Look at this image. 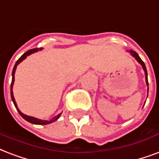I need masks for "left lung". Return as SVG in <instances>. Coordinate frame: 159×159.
I'll return each instance as SVG.
<instances>
[{"instance_id":"obj_1","label":"left lung","mask_w":159,"mask_h":159,"mask_svg":"<svg viewBox=\"0 0 159 159\" xmlns=\"http://www.w3.org/2000/svg\"><path fill=\"white\" fill-rule=\"evenodd\" d=\"M129 52L131 53V55L133 56V57L135 58V59H136V60L139 61V63L141 64V66H143V69L144 72H145V80H146V84H147V86L148 87V71H147V69H146V66H145V64H144L143 61H142L141 58L139 57V54H138L136 52L130 50L129 51Z\"/></svg>"}]
</instances>
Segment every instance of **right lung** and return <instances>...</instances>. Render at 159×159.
Instances as JSON below:
<instances>
[{"label":"right lung","mask_w":159,"mask_h":159,"mask_svg":"<svg viewBox=\"0 0 159 159\" xmlns=\"http://www.w3.org/2000/svg\"><path fill=\"white\" fill-rule=\"evenodd\" d=\"M42 50V48H34V49H31V50L27 51L26 52H25L24 54H23L21 57H20L19 59H18L17 61H16V62L15 66H14V68H13V70H12V80H11V100L12 102H13V103H14V105H15L16 108V110H17V112H19V114L21 116V117L24 118L25 120H26L27 122H29V123H32V124H38V125H46V124H49V123H53V122H55V121H57V120L60 117L61 114V113H60V114H58L57 116H56L55 117H53L52 119L50 120V121H47V120H42V119H38V118H36V117H31V116H27V115L24 114V113H22V112H20V110H19V108H18L17 105H16V102L15 101V98H14V96H13V92H12V88H13V84H14V81H15V71H16V66H17V65L20 62H21L24 59H26V57L29 55H31V54H32V53L34 52H38V51H41Z\"/></svg>","instance_id":"obj_1"}]
</instances>
